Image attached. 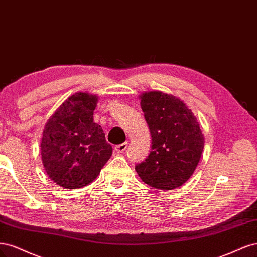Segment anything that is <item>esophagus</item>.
<instances>
[{"mask_svg":"<svg viewBox=\"0 0 257 257\" xmlns=\"http://www.w3.org/2000/svg\"><path fill=\"white\" fill-rule=\"evenodd\" d=\"M127 145H128V142H123L121 144H118L114 147V151L116 153H122L127 148Z\"/></svg>","mask_w":257,"mask_h":257,"instance_id":"34e87169","label":"esophagus"}]
</instances>
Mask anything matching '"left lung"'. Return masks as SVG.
<instances>
[{
    "mask_svg": "<svg viewBox=\"0 0 257 257\" xmlns=\"http://www.w3.org/2000/svg\"><path fill=\"white\" fill-rule=\"evenodd\" d=\"M141 107L151 130L152 151L136 164L144 183L160 190L183 186L192 175L204 148V136L191 110L161 92L141 96Z\"/></svg>",
    "mask_w": 257,
    "mask_h": 257,
    "instance_id": "1",
    "label": "left lung"
}]
</instances>
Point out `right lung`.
Segmentation results:
<instances>
[{"mask_svg": "<svg viewBox=\"0 0 257 257\" xmlns=\"http://www.w3.org/2000/svg\"><path fill=\"white\" fill-rule=\"evenodd\" d=\"M97 101L87 93L72 95L45 126L41 159L49 177L63 188L89 185L112 156L101 126L94 122Z\"/></svg>", "mask_w": 257, "mask_h": 257, "instance_id": "add662e5", "label": "right lung"}]
</instances>
